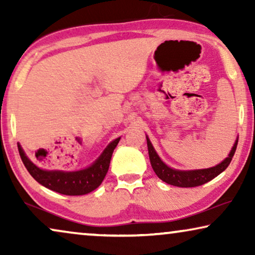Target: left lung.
Segmentation results:
<instances>
[{"label":"left lung","mask_w":255,"mask_h":255,"mask_svg":"<svg viewBox=\"0 0 255 255\" xmlns=\"http://www.w3.org/2000/svg\"><path fill=\"white\" fill-rule=\"evenodd\" d=\"M146 139H147L149 161H151L152 168L154 170V173L158 175L159 179H161L163 181V182L182 188L202 186V184L207 183L212 179H215V177L219 175L222 172H224V170L228 168L230 162H231L237 149V145H238V139H237L228 158L223 160L219 165L211 167V168L197 170H176L170 168V167L165 165V163L161 161V159L159 158V155L156 154L154 148H153L149 139L147 137H146Z\"/></svg>","instance_id":"8db88e82"}]
</instances>
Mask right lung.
Listing matches in <instances>:
<instances>
[{
	"label": "right lung",
	"mask_w": 255,
	"mask_h": 255,
	"mask_svg": "<svg viewBox=\"0 0 255 255\" xmlns=\"http://www.w3.org/2000/svg\"><path fill=\"white\" fill-rule=\"evenodd\" d=\"M120 139L121 138H117L113 142H110L100 158L92 166L86 169L79 170V172L40 169L27 159L20 145H18V152L27 172L41 186L57 191L59 194L76 196V195L88 194L90 191L95 190L102 183L108 173V169H109L113 152L116 148Z\"/></svg>",
	"instance_id": "obj_1"
}]
</instances>
